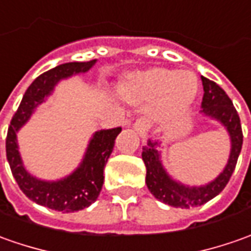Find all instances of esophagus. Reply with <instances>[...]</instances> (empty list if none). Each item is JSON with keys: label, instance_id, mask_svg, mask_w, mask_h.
Returning <instances> with one entry per match:
<instances>
[{"label": "esophagus", "instance_id": "obj_1", "mask_svg": "<svg viewBox=\"0 0 251 251\" xmlns=\"http://www.w3.org/2000/svg\"><path fill=\"white\" fill-rule=\"evenodd\" d=\"M132 128L135 129L141 137H146V134H148V124H146L144 119H139V120L134 123Z\"/></svg>", "mask_w": 251, "mask_h": 251}]
</instances>
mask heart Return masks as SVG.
Here are the masks:
<instances>
[{
    "instance_id": "obj_1",
    "label": "heart",
    "mask_w": 251,
    "mask_h": 251,
    "mask_svg": "<svg viewBox=\"0 0 251 251\" xmlns=\"http://www.w3.org/2000/svg\"><path fill=\"white\" fill-rule=\"evenodd\" d=\"M123 98L135 105L156 99L163 112L178 113L188 109L196 95V78L188 70L174 72L166 67H151L127 75L119 85Z\"/></svg>"
}]
</instances>
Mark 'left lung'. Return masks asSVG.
Instances as JSON below:
<instances>
[{
  "label": "left lung",
  "instance_id": "8db88e82",
  "mask_svg": "<svg viewBox=\"0 0 251 251\" xmlns=\"http://www.w3.org/2000/svg\"><path fill=\"white\" fill-rule=\"evenodd\" d=\"M203 82V100L200 113L206 117L218 122L226 129L231 139V152L228 163L224 170L211 182L200 186L185 185L174 179L163 167L160 159V141H148V146L142 148V160L146 166V185L153 196L163 203L173 207L189 208L201 206L208 200L216 198L226 186L232 173L235 170L243 144V134L240 126L239 114L233 107V103L225 91L216 84L201 75Z\"/></svg>",
  "mask_w": 251,
  "mask_h": 251
}]
</instances>
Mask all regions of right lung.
I'll list each match as a JSON object with an SVG mask.
<instances>
[{
    "instance_id": "obj_1",
    "label": "right lung",
    "mask_w": 251,
    "mask_h": 251,
    "mask_svg": "<svg viewBox=\"0 0 251 251\" xmlns=\"http://www.w3.org/2000/svg\"><path fill=\"white\" fill-rule=\"evenodd\" d=\"M95 63L97 60L63 63L38 75L25 92L16 113L12 117L6 135V159L22 192L37 204L62 213L82 210L98 199L105 178L103 169L113 152L114 141L122 128L117 127L94 132L78 167L72 174L56 181L37 178L26 170L19 152L18 131L30 120L35 109L51 95L60 80L87 73Z\"/></svg>"
}]
</instances>
